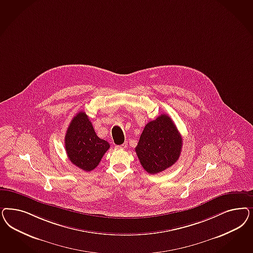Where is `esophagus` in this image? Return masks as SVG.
Segmentation results:
<instances>
[{
	"instance_id": "1",
	"label": "esophagus",
	"mask_w": 253,
	"mask_h": 253,
	"mask_svg": "<svg viewBox=\"0 0 253 253\" xmlns=\"http://www.w3.org/2000/svg\"><path fill=\"white\" fill-rule=\"evenodd\" d=\"M126 146H127L126 143H123L121 145H116L115 148H116V149H125V148H126Z\"/></svg>"
}]
</instances>
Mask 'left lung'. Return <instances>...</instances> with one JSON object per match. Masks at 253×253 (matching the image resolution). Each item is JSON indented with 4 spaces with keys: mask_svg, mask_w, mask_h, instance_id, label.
<instances>
[{
    "mask_svg": "<svg viewBox=\"0 0 253 253\" xmlns=\"http://www.w3.org/2000/svg\"><path fill=\"white\" fill-rule=\"evenodd\" d=\"M182 148V138L168 114H161L148 123L135 152L142 168L156 174L177 162Z\"/></svg>",
    "mask_w": 253,
    "mask_h": 253,
    "instance_id": "1",
    "label": "left lung"
}]
</instances>
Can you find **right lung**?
<instances>
[{"label": "right lung", "mask_w": 253, "mask_h": 253, "mask_svg": "<svg viewBox=\"0 0 253 253\" xmlns=\"http://www.w3.org/2000/svg\"><path fill=\"white\" fill-rule=\"evenodd\" d=\"M109 148L106 140L97 136L84 112L74 116L65 136L66 153L72 163L84 171H91L97 168Z\"/></svg>", "instance_id": "1"}]
</instances>
